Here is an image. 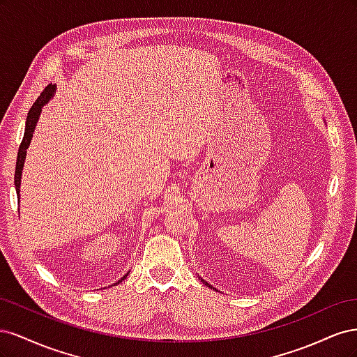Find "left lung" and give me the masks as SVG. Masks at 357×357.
I'll return each instance as SVG.
<instances>
[{"instance_id": "1", "label": "left lung", "mask_w": 357, "mask_h": 357, "mask_svg": "<svg viewBox=\"0 0 357 357\" xmlns=\"http://www.w3.org/2000/svg\"><path fill=\"white\" fill-rule=\"evenodd\" d=\"M202 282H204V280H202ZM204 283H205V282H204ZM205 284H207V286H208V287H211V286H210V284H208V283H205Z\"/></svg>"}]
</instances>
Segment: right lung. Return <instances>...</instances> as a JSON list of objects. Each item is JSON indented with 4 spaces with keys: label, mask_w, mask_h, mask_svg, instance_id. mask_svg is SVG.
<instances>
[{
    "label": "right lung",
    "mask_w": 357,
    "mask_h": 357,
    "mask_svg": "<svg viewBox=\"0 0 357 357\" xmlns=\"http://www.w3.org/2000/svg\"><path fill=\"white\" fill-rule=\"evenodd\" d=\"M53 92H55V84H49L40 93L38 98L36 100V102L32 104V107L28 112L26 116V125H25V134H24V139L22 143L19 146V152H17V160H16V171H15V186H16V193H17V199L20 198L19 193H20V177H22V169H24V164H25V158H26V149L29 147L31 143V138H32V132H34L37 121L40 117L41 109L45 107V104L49 102V100L53 96ZM128 274H125L119 282H116L114 284H119L122 282V280L126 278Z\"/></svg>",
    "instance_id": "add662e5"
}]
</instances>
